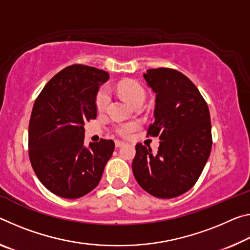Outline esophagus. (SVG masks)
<instances>
[{
  "label": "esophagus",
  "mask_w": 250,
  "mask_h": 250,
  "mask_svg": "<svg viewBox=\"0 0 250 250\" xmlns=\"http://www.w3.org/2000/svg\"><path fill=\"white\" fill-rule=\"evenodd\" d=\"M125 145L124 141H120V140H116V146L117 148H120V146H122Z\"/></svg>",
  "instance_id": "1"
}]
</instances>
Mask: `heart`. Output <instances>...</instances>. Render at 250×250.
<instances>
[{"instance_id": "obj_1", "label": "heart", "mask_w": 250, "mask_h": 250, "mask_svg": "<svg viewBox=\"0 0 250 250\" xmlns=\"http://www.w3.org/2000/svg\"><path fill=\"white\" fill-rule=\"evenodd\" d=\"M117 89H118V92L120 93V96L132 106L136 104H144L146 100V91L144 88H142L140 83H138L137 81H133V80L121 81L118 84ZM109 100H110V94H109L108 89L102 88L98 92L97 98H96L97 109L99 111L104 110L105 106L109 104ZM137 126L138 125L133 124V122H130V124H124V125H118L116 131L122 137H128L137 129Z\"/></svg>"}]
</instances>
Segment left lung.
<instances>
[{
    "label": "left lung",
    "instance_id": "8db88e82",
    "mask_svg": "<svg viewBox=\"0 0 250 250\" xmlns=\"http://www.w3.org/2000/svg\"><path fill=\"white\" fill-rule=\"evenodd\" d=\"M144 78L156 97L148 136L159 137L160 145L153 154L138 144L132 171L146 192L169 199L191 189L203 172L212 145L210 113L197 86L179 71L150 69Z\"/></svg>",
    "mask_w": 250,
    "mask_h": 250
}]
</instances>
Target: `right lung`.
<instances>
[{
	"instance_id": "add662e5",
	"label": "right lung",
	"mask_w": 250,
	"mask_h": 250,
	"mask_svg": "<svg viewBox=\"0 0 250 250\" xmlns=\"http://www.w3.org/2000/svg\"><path fill=\"white\" fill-rule=\"evenodd\" d=\"M109 74L73 64L55 74L34 102L29 156L35 175L54 195L77 199L99 185L114 142L84 146V122L97 118L96 98Z\"/></svg>"
}]
</instances>
